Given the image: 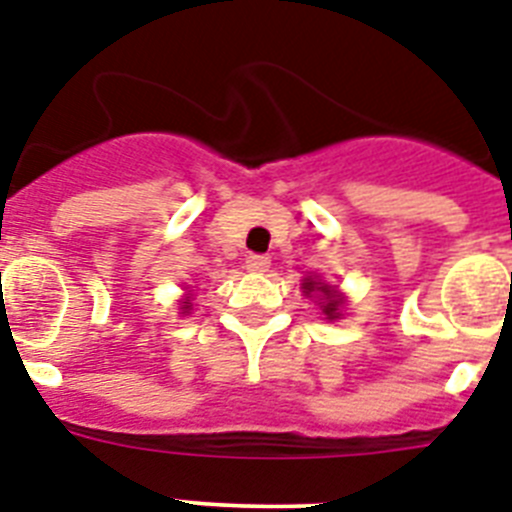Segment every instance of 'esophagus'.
Listing matches in <instances>:
<instances>
[{"label": "esophagus", "instance_id": "esophagus-1", "mask_svg": "<svg viewBox=\"0 0 512 512\" xmlns=\"http://www.w3.org/2000/svg\"><path fill=\"white\" fill-rule=\"evenodd\" d=\"M269 264H272V261H269V256H264V253H251L246 259L248 272H266Z\"/></svg>", "mask_w": 512, "mask_h": 512}]
</instances>
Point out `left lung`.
I'll use <instances>...</instances> for the list:
<instances>
[{
  "mask_svg": "<svg viewBox=\"0 0 512 512\" xmlns=\"http://www.w3.org/2000/svg\"><path fill=\"white\" fill-rule=\"evenodd\" d=\"M303 293L311 298L314 293H319V301H322V314L327 316L329 322H335V319H340V308L345 306V298H342V293H337V287L327 285V282H319L316 277H306L303 280Z\"/></svg>",
  "mask_w": 512,
  "mask_h": 512,
  "instance_id": "8db88e82",
  "label": "left lung"
}]
</instances>
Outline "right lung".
Returning <instances> with one entry per match:
<instances>
[{
  "label": "right lung",
  "instance_id": "right-lung-1",
  "mask_svg": "<svg viewBox=\"0 0 512 512\" xmlns=\"http://www.w3.org/2000/svg\"><path fill=\"white\" fill-rule=\"evenodd\" d=\"M190 306H193V303H190V293H188L183 298V306H180V308H183V314H190Z\"/></svg>",
  "mask_w": 512,
  "mask_h": 512
}]
</instances>
